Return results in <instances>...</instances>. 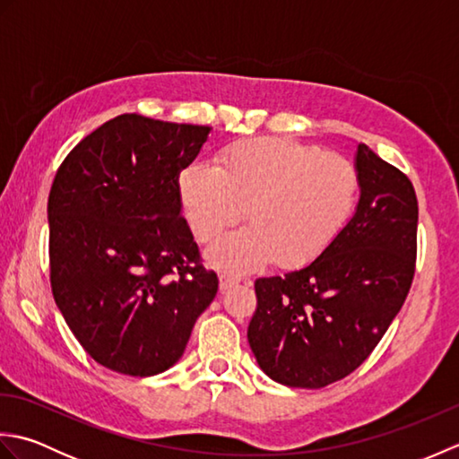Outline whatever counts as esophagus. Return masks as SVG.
<instances>
[{
	"label": "esophagus",
	"instance_id": "34e87169",
	"mask_svg": "<svg viewBox=\"0 0 459 459\" xmlns=\"http://www.w3.org/2000/svg\"><path fill=\"white\" fill-rule=\"evenodd\" d=\"M238 281H240V280H238L237 276L221 274V276H219V288H221V291H227V290H230L232 286H237Z\"/></svg>",
	"mask_w": 459,
	"mask_h": 459
}]
</instances>
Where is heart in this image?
Returning <instances> with one entry per match:
<instances>
[{"instance_id":"1","label":"heart","mask_w":459,"mask_h":459,"mask_svg":"<svg viewBox=\"0 0 459 459\" xmlns=\"http://www.w3.org/2000/svg\"><path fill=\"white\" fill-rule=\"evenodd\" d=\"M360 175L337 153L280 138L224 148L217 165L193 163L179 175V199L195 238L212 242L245 217L248 227L212 245V266L232 274L276 258L301 268L319 258L357 209Z\"/></svg>"}]
</instances>
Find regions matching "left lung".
Returning a JSON list of instances; mask_svg holds the SVG:
<instances>
[{
    "instance_id": "8db88e82",
    "label": "left lung",
    "mask_w": 459,
    "mask_h": 459,
    "mask_svg": "<svg viewBox=\"0 0 459 459\" xmlns=\"http://www.w3.org/2000/svg\"><path fill=\"white\" fill-rule=\"evenodd\" d=\"M360 197L324 255L284 276L258 278L248 343L280 385L321 388L373 353L411 291L418 201L411 179L359 143Z\"/></svg>"
}]
</instances>
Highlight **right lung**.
Instances as JSON below:
<instances>
[{"mask_svg":"<svg viewBox=\"0 0 459 459\" xmlns=\"http://www.w3.org/2000/svg\"><path fill=\"white\" fill-rule=\"evenodd\" d=\"M209 126L122 114L66 155L48 193V262L58 309L96 363L132 377L181 359L217 296L181 217L179 173Z\"/></svg>","mask_w":459,"mask_h":459,"instance_id":"right-lung-1","label":"right lung"}]
</instances>
